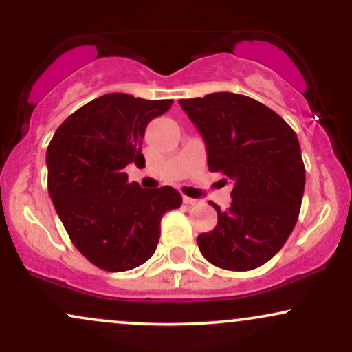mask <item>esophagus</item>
<instances>
[{
    "label": "esophagus",
    "instance_id": "1",
    "mask_svg": "<svg viewBox=\"0 0 352 352\" xmlns=\"http://www.w3.org/2000/svg\"><path fill=\"white\" fill-rule=\"evenodd\" d=\"M184 204L197 205V204H199V200H197V199H190V197H184Z\"/></svg>",
    "mask_w": 352,
    "mask_h": 352
}]
</instances>
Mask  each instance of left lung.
<instances>
[{
  "label": "left lung",
  "instance_id": "1",
  "mask_svg": "<svg viewBox=\"0 0 352 352\" xmlns=\"http://www.w3.org/2000/svg\"><path fill=\"white\" fill-rule=\"evenodd\" d=\"M207 145L210 172L232 182V204L197 243L212 265L248 272L281 250L300 217L306 170L294 131L248 96L213 92L180 99Z\"/></svg>",
  "mask_w": 352,
  "mask_h": 352
}]
</instances>
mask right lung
Here are the masks:
<instances>
[{
    "instance_id": "obj_1",
    "label": "right lung",
    "mask_w": 352,
    "mask_h": 352,
    "mask_svg": "<svg viewBox=\"0 0 352 352\" xmlns=\"http://www.w3.org/2000/svg\"><path fill=\"white\" fill-rule=\"evenodd\" d=\"M172 102L104 94L67 117L47 145L56 212L76 248L100 270L145 263L155 253L164 213L182 205L175 188H140L124 172L131 162L145 165V127Z\"/></svg>"
}]
</instances>
